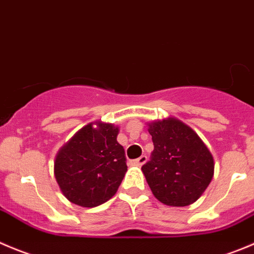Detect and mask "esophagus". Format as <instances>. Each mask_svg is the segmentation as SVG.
Listing matches in <instances>:
<instances>
[{
  "mask_svg": "<svg viewBox=\"0 0 254 254\" xmlns=\"http://www.w3.org/2000/svg\"><path fill=\"white\" fill-rule=\"evenodd\" d=\"M146 160H147L146 155H141V156L137 157L136 160H134V164L137 165V166H140V165L145 164V162H146Z\"/></svg>",
  "mask_w": 254,
  "mask_h": 254,
  "instance_id": "34e87169",
  "label": "esophagus"
}]
</instances>
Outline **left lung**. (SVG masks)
Here are the masks:
<instances>
[{
  "label": "left lung",
  "mask_w": 254,
  "mask_h": 254,
  "mask_svg": "<svg viewBox=\"0 0 254 254\" xmlns=\"http://www.w3.org/2000/svg\"><path fill=\"white\" fill-rule=\"evenodd\" d=\"M154 151L141 170L152 193L167 206H187L203 193L213 177V157L198 135L169 118L149 124Z\"/></svg>",
  "instance_id": "left-lung-1"
}]
</instances>
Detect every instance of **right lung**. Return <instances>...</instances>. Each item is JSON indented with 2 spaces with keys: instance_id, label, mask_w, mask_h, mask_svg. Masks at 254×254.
<instances>
[{
  "instance_id": "obj_1",
  "label": "right lung",
  "mask_w": 254,
  "mask_h": 254,
  "mask_svg": "<svg viewBox=\"0 0 254 254\" xmlns=\"http://www.w3.org/2000/svg\"><path fill=\"white\" fill-rule=\"evenodd\" d=\"M119 129L93 123L79 130L59 150L54 176L63 195L82 207H95L115 195L127 171Z\"/></svg>"
}]
</instances>
